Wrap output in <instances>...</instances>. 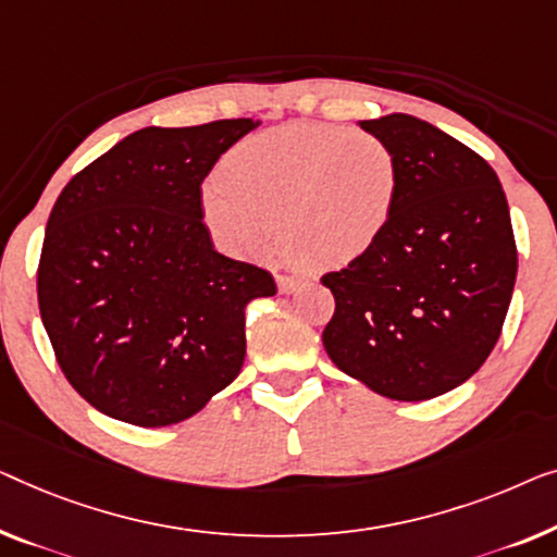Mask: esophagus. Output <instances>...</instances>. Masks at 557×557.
Wrapping results in <instances>:
<instances>
[{
	"label": "esophagus",
	"mask_w": 557,
	"mask_h": 557,
	"mask_svg": "<svg viewBox=\"0 0 557 557\" xmlns=\"http://www.w3.org/2000/svg\"><path fill=\"white\" fill-rule=\"evenodd\" d=\"M306 276H298V273H278L276 276V284H278V292L281 294H294L298 292L306 284Z\"/></svg>",
	"instance_id": "1"
}]
</instances>
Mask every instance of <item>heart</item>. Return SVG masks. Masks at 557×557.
<instances>
[{
    "label": "heart",
    "mask_w": 557,
    "mask_h": 557,
    "mask_svg": "<svg viewBox=\"0 0 557 557\" xmlns=\"http://www.w3.org/2000/svg\"><path fill=\"white\" fill-rule=\"evenodd\" d=\"M401 171L384 138L292 123L240 140L203 188V215L231 253L253 256L278 223L292 259L329 269L372 251L397 211Z\"/></svg>",
    "instance_id": "heart-1"
}]
</instances>
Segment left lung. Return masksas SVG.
I'll return each instance as SVG.
<instances>
[{
    "mask_svg": "<svg viewBox=\"0 0 557 557\" xmlns=\"http://www.w3.org/2000/svg\"><path fill=\"white\" fill-rule=\"evenodd\" d=\"M397 152L401 185L372 251L329 271L334 364L389 399L422 401L467 382L503 332L518 276L510 208L482 156L405 112L359 123Z\"/></svg>",
    "mask_w": 557,
    "mask_h": 557,
    "instance_id": "left-lung-1",
    "label": "left lung"
}]
</instances>
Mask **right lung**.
Returning <instances> with one entry per match:
<instances>
[{
    "instance_id": "obj_1",
    "label": "right lung",
    "mask_w": 557,
    "mask_h": 557,
    "mask_svg": "<svg viewBox=\"0 0 557 557\" xmlns=\"http://www.w3.org/2000/svg\"><path fill=\"white\" fill-rule=\"evenodd\" d=\"M253 127H143L62 188L37 301L62 374L102 414L183 422L244 367L246 306L276 294V281L215 251L200 185Z\"/></svg>"
}]
</instances>
